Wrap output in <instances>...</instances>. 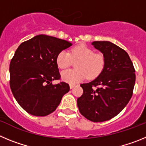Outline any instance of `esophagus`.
I'll return each instance as SVG.
<instances>
[{
  "label": "esophagus",
  "instance_id": "34e87169",
  "mask_svg": "<svg viewBox=\"0 0 146 146\" xmlns=\"http://www.w3.org/2000/svg\"><path fill=\"white\" fill-rule=\"evenodd\" d=\"M74 86H75V85H74V84H70V85H69V87H70V88H73Z\"/></svg>",
  "mask_w": 146,
  "mask_h": 146
}]
</instances>
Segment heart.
<instances>
[{
	"mask_svg": "<svg viewBox=\"0 0 146 146\" xmlns=\"http://www.w3.org/2000/svg\"><path fill=\"white\" fill-rule=\"evenodd\" d=\"M77 62V69L67 70L61 74L62 79L71 84H74L88 79H95L102 72L105 65V58L101 53H94L92 49L84 44H78L70 50L69 53L62 50L56 57V64L59 69H66L73 62Z\"/></svg>",
	"mask_w": 146,
	"mask_h": 146,
	"instance_id": "obj_1",
	"label": "heart"
}]
</instances>
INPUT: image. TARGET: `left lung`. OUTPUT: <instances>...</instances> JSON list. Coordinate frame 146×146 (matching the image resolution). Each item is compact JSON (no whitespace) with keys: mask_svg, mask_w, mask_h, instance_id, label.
<instances>
[{"mask_svg":"<svg viewBox=\"0 0 146 146\" xmlns=\"http://www.w3.org/2000/svg\"><path fill=\"white\" fill-rule=\"evenodd\" d=\"M92 45L103 53L105 65L97 78L80 85L83 94L77 99V107L87 119L102 122L116 116L128 104L133 94L135 70L128 53L115 44L97 41Z\"/></svg>","mask_w":146,"mask_h":146,"instance_id":"1","label":"left lung"}]
</instances>
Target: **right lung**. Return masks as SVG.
<instances>
[{"label": "right lung", "mask_w": 146, "mask_h": 146, "mask_svg": "<svg viewBox=\"0 0 146 146\" xmlns=\"http://www.w3.org/2000/svg\"><path fill=\"white\" fill-rule=\"evenodd\" d=\"M66 40L38 35L23 42L17 49L9 66L10 87L18 104L35 116H46L56 110L68 83L53 85L60 80L56 57L72 46Z\"/></svg>", "instance_id": "add662e5"}]
</instances>
